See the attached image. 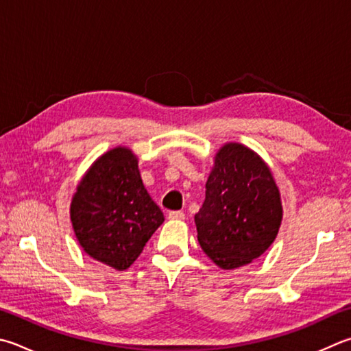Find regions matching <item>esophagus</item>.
I'll return each instance as SVG.
<instances>
[{
    "label": "esophagus",
    "instance_id": "obj_1",
    "mask_svg": "<svg viewBox=\"0 0 351 351\" xmlns=\"http://www.w3.org/2000/svg\"><path fill=\"white\" fill-rule=\"evenodd\" d=\"M186 218V215L184 212H180V210H175V212H170L169 213V219H175V221H181Z\"/></svg>",
    "mask_w": 351,
    "mask_h": 351
}]
</instances>
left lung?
Wrapping results in <instances>:
<instances>
[{"label": "left lung", "mask_w": 351, "mask_h": 351, "mask_svg": "<svg viewBox=\"0 0 351 351\" xmlns=\"http://www.w3.org/2000/svg\"><path fill=\"white\" fill-rule=\"evenodd\" d=\"M281 221V195L269 165L245 145H222L195 215L207 256L224 270L250 264L273 244Z\"/></svg>", "instance_id": "8db88e82"}]
</instances>
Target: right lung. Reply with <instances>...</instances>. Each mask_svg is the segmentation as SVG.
Wrapping results in <instances>:
<instances>
[{"mask_svg": "<svg viewBox=\"0 0 351 351\" xmlns=\"http://www.w3.org/2000/svg\"><path fill=\"white\" fill-rule=\"evenodd\" d=\"M75 237L88 256L114 270H125L164 222L145 190L138 158L114 147L86 171L70 204Z\"/></svg>", "mask_w": 351, "mask_h": 351, "instance_id": "add662e5", "label": "right lung"}]
</instances>
